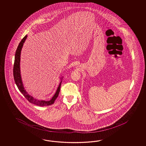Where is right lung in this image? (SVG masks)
I'll return each mask as SVG.
<instances>
[{
	"label": "right lung",
	"mask_w": 146,
	"mask_h": 146,
	"mask_svg": "<svg viewBox=\"0 0 146 146\" xmlns=\"http://www.w3.org/2000/svg\"><path fill=\"white\" fill-rule=\"evenodd\" d=\"M27 35H26L25 37L22 38L21 41L20 42L17 49L16 50L15 57V62L13 65V77L14 80L15 81L17 86L19 89V91L21 92L22 94L24 96L25 98L28 100L30 103L34 104L35 105L40 106H50L53 104L55 102V100L58 96L59 91L60 89L61 84L62 82V79L63 77L60 78V82L59 83V86L57 88L56 92L54 94L52 99L49 101H45V100H40L34 98L31 95H30L27 92V91L25 89L23 86V84L22 82V78L21 76V72H20V56H21V52L22 50V47L23 44L25 42L27 38Z\"/></svg>",
	"instance_id": "1"
}]
</instances>
